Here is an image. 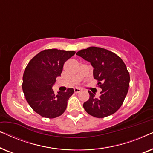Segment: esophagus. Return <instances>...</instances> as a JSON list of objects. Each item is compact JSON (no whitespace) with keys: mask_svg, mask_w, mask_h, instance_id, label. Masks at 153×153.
<instances>
[{"mask_svg":"<svg viewBox=\"0 0 153 153\" xmlns=\"http://www.w3.org/2000/svg\"><path fill=\"white\" fill-rule=\"evenodd\" d=\"M81 90L80 88H75L74 89V91L75 93H79L81 92Z\"/></svg>","mask_w":153,"mask_h":153,"instance_id":"obj_1","label":"esophagus"}]
</instances>
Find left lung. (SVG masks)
<instances>
[{"label":"left lung","mask_w":153,"mask_h":153,"mask_svg":"<svg viewBox=\"0 0 153 153\" xmlns=\"http://www.w3.org/2000/svg\"><path fill=\"white\" fill-rule=\"evenodd\" d=\"M76 55L91 62L94 79L102 88L98 97L88 91L90 98L83 105L85 111L98 118L114 114L122 106L129 90L130 76L125 62L114 52L100 47L81 49Z\"/></svg>","instance_id":"8db88e82"}]
</instances>
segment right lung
<instances>
[{
  "label": "right lung",
  "instance_id": "add662e5",
  "mask_svg": "<svg viewBox=\"0 0 153 153\" xmlns=\"http://www.w3.org/2000/svg\"><path fill=\"white\" fill-rule=\"evenodd\" d=\"M76 52L57 49H45L30 60L23 75L22 89L26 101L44 118H55L65 111L73 88L54 93L52 85L61 74L63 65Z\"/></svg>",
  "mask_w": 153,
  "mask_h": 153
}]
</instances>
